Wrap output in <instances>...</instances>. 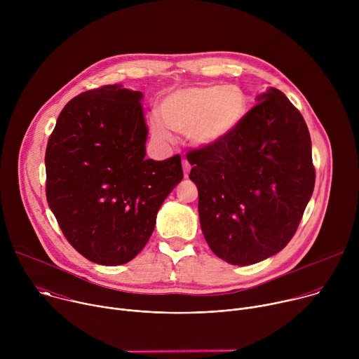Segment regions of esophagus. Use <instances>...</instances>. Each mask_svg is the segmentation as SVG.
Listing matches in <instances>:
<instances>
[{"label": "esophagus", "mask_w": 359, "mask_h": 359, "mask_svg": "<svg viewBox=\"0 0 359 359\" xmlns=\"http://www.w3.org/2000/svg\"><path fill=\"white\" fill-rule=\"evenodd\" d=\"M182 166H183V172H184V177H187V176H189V172H190V169H191V166H190V163H189V161H187V159H183V161H182Z\"/></svg>", "instance_id": "1"}]
</instances>
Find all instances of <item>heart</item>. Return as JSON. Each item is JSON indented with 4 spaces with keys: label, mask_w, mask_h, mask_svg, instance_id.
I'll return each instance as SVG.
<instances>
[{
    "label": "heart",
    "mask_w": 359,
    "mask_h": 359,
    "mask_svg": "<svg viewBox=\"0 0 359 359\" xmlns=\"http://www.w3.org/2000/svg\"><path fill=\"white\" fill-rule=\"evenodd\" d=\"M245 93L234 85L179 89L161 104V118L150 121L151 135L162 143L175 140L173 132L187 135L196 147H212L226 140L247 115Z\"/></svg>",
    "instance_id": "1"
}]
</instances>
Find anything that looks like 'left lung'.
<instances>
[{
	"instance_id": "left-lung-1",
	"label": "left lung",
	"mask_w": 359,
	"mask_h": 359,
	"mask_svg": "<svg viewBox=\"0 0 359 359\" xmlns=\"http://www.w3.org/2000/svg\"><path fill=\"white\" fill-rule=\"evenodd\" d=\"M255 99L234 133L187 156L203 236L233 266L255 264L281 251L316 183L311 137L298 109L276 88Z\"/></svg>"
}]
</instances>
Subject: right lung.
Listing matches in <instances>:
<instances>
[{
    "mask_svg": "<svg viewBox=\"0 0 359 359\" xmlns=\"http://www.w3.org/2000/svg\"><path fill=\"white\" fill-rule=\"evenodd\" d=\"M142 99L119 83L86 90L65 105L46 144L49 209L71 245L100 266L136 257L183 179L180 156L144 158Z\"/></svg>",
    "mask_w": 359,
    "mask_h": 359,
    "instance_id": "right-lung-1",
    "label": "right lung"
}]
</instances>
